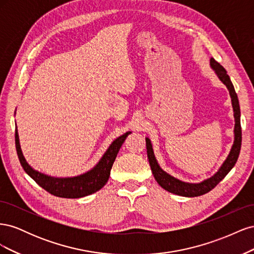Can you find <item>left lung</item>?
<instances>
[{"instance_id": "left-lung-1", "label": "left lung", "mask_w": 254, "mask_h": 254, "mask_svg": "<svg viewBox=\"0 0 254 254\" xmlns=\"http://www.w3.org/2000/svg\"><path fill=\"white\" fill-rule=\"evenodd\" d=\"M210 64H211V66L215 70V72H216L219 79L226 84V87L230 92V95H231L232 106L234 110V118H235L234 144L232 146L231 151H230L227 160L225 161L224 164H222V166L219 168V171L216 174H215L213 177H211L210 179H206L201 183L191 184V183H186L176 179L171 175H168L164 171L161 170L155 158V155H153L150 140L148 137H146L147 157H148L149 165H150L153 177H155V179L159 183V186H161V188H163L164 190L171 191V193L176 195L186 196V197H196V196H201L203 194H206L207 191H210L211 190H213L215 187H216L217 184L228 175V173L232 170L241 152V147H242L241 109H240V103H238L237 94L234 90L231 79H230L229 75L227 74V71L225 70V67L220 64H218L214 58H211Z\"/></svg>"}]
</instances>
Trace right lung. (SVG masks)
<instances>
[{
    "instance_id": "1",
    "label": "right lung",
    "mask_w": 254,
    "mask_h": 254,
    "mask_svg": "<svg viewBox=\"0 0 254 254\" xmlns=\"http://www.w3.org/2000/svg\"><path fill=\"white\" fill-rule=\"evenodd\" d=\"M130 133L131 132H126L125 134L118 137L117 140H114L93 170L83 175L73 177V178H53V177H49L33 170L27 164L24 157H23L17 129L14 139H16L18 158L23 170L25 171L30 178L35 180L37 184H39L42 189L54 196L61 198H80L95 193L107 183L109 179L113 162L117 158L121 146Z\"/></svg>"
}]
</instances>
